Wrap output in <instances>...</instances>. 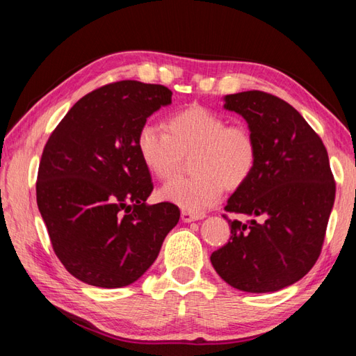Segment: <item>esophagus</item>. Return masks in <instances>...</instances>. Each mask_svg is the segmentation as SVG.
Wrapping results in <instances>:
<instances>
[{"label": "esophagus", "instance_id": "1", "mask_svg": "<svg viewBox=\"0 0 356 356\" xmlns=\"http://www.w3.org/2000/svg\"><path fill=\"white\" fill-rule=\"evenodd\" d=\"M200 218H202V216L188 213V211H182V220L185 223H191V222H195V220H200Z\"/></svg>", "mask_w": 356, "mask_h": 356}]
</instances>
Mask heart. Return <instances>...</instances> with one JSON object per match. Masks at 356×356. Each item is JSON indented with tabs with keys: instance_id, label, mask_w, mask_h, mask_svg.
<instances>
[{
	"instance_id": "heart-1",
	"label": "heart",
	"mask_w": 356,
	"mask_h": 356,
	"mask_svg": "<svg viewBox=\"0 0 356 356\" xmlns=\"http://www.w3.org/2000/svg\"><path fill=\"white\" fill-rule=\"evenodd\" d=\"M142 163L154 177H172L190 159L191 177L166 184L159 195L180 209L200 214L222 199L223 188L236 190L252 176L259 157L254 133L243 124L200 105L174 113L166 119V133L143 124L136 136Z\"/></svg>"
}]
</instances>
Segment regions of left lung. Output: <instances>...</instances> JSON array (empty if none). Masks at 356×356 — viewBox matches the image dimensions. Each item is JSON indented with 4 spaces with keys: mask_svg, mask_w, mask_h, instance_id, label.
Here are the masks:
<instances>
[{
    "mask_svg": "<svg viewBox=\"0 0 356 356\" xmlns=\"http://www.w3.org/2000/svg\"><path fill=\"white\" fill-rule=\"evenodd\" d=\"M246 120L259 148L245 185L228 199L231 238L211 254L216 272L243 292H277L297 283L318 260L335 182L326 147L305 118L277 96L252 90L223 97Z\"/></svg>",
    "mask_w": 356,
    "mask_h": 356,
    "instance_id": "obj_1",
    "label": "left lung"
}]
</instances>
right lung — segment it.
Instances as JSON below:
<instances>
[{
	"mask_svg": "<svg viewBox=\"0 0 356 356\" xmlns=\"http://www.w3.org/2000/svg\"><path fill=\"white\" fill-rule=\"evenodd\" d=\"M171 90L120 81L73 105L45 143L36 202L53 251L81 282L124 287L157 259L180 218L168 202L148 205L153 191L136 136L171 104Z\"/></svg>",
	"mask_w": 356,
	"mask_h": 356,
	"instance_id": "right-lung-1",
	"label": "right lung"
}]
</instances>
